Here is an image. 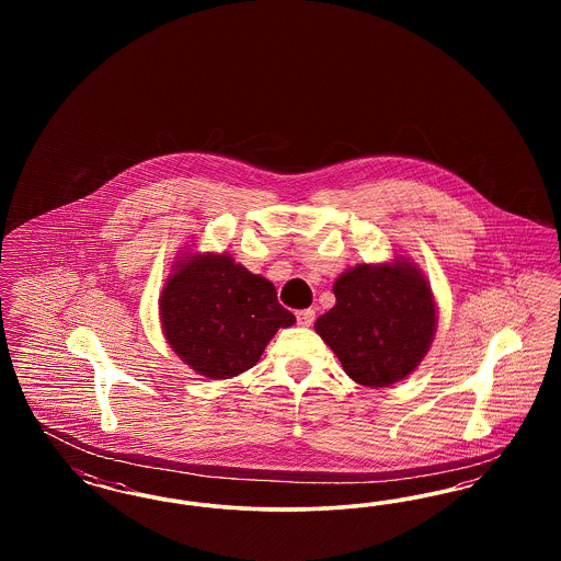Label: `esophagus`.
I'll list each match as a JSON object with an SVG mask.
<instances>
[{"instance_id": "esophagus-1", "label": "esophagus", "mask_w": 561, "mask_h": 561, "mask_svg": "<svg viewBox=\"0 0 561 561\" xmlns=\"http://www.w3.org/2000/svg\"><path fill=\"white\" fill-rule=\"evenodd\" d=\"M296 320L300 325H311L316 320V311L313 309H302V311H296Z\"/></svg>"}]
</instances>
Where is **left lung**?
Instances as JSON below:
<instances>
[{"label": "left lung", "instance_id": "8db88e82", "mask_svg": "<svg viewBox=\"0 0 561 561\" xmlns=\"http://www.w3.org/2000/svg\"><path fill=\"white\" fill-rule=\"evenodd\" d=\"M336 305L316 332L336 353L348 378L389 387L414 373L427 355L437 311L421 268L405 259L357 265L334 282Z\"/></svg>", "mask_w": 561, "mask_h": 561}]
</instances>
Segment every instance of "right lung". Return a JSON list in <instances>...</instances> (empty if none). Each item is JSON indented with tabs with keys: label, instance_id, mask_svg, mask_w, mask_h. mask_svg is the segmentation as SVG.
I'll use <instances>...</instances> for the list:
<instances>
[{
	"label": "right lung",
	"instance_id": "1",
	"mask_svg": "<svg viewBox=\"0 0 561 561\" xmlns=\"http://www.w3.org/2000/svg\"><path fill=\"white\" fill-rule=\"evenodd\" d=\"M163 336L193 370L222 380L250 370L279 328L296 318L275 286L229 254H188L160 296Z\"/></svg>",
	"mask_w": 561,
	"mask_h": 561
}]
</instances>
